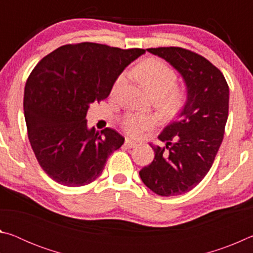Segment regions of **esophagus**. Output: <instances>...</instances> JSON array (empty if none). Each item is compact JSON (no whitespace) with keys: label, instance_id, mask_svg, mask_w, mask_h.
<instances>
[{"label":"esophagus","instance_id":"esophagus-1","mask_svg":"<svg viewBox=\"0 0 253 253\" xmlns=\"http://www.w3.org/2000/svg\"><path fill=\"white\" fill-rule=\"evenodd\" d=\"M125 146H126L127 148L135 147V146H136V142H134V140H131V139H129V138H126V140H125Z\"/></svg>","mask_w":253,"mask_h":253}]
</instances>
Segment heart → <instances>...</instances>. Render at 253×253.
Masks as SVG:
<instances>
[{"mask_svg":"<svg viewBox=\"0 0 253 253\" xmlns=\"http://www.w3.org/2000/svg\"><path fill=\"white\" fill-rule=\"evenodd\" d=\"M139 84L154 99L160 98V105L164 110L174 111L182 102V93L174 85L176 74L168 63L156 58H149L140 62L135 69ZM125 75H121L115 81L111 93L115 95L125 84ZM156 125V119L147 115L128 114L122 121L123 129L130 136H139Z\"/></svg>","mask_w":253,"mask_h":253,"instance_id":"b5f03b06","label":"heart"}]
</instances>
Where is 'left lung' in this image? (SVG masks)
Returning <instances> with one entry per match:
<instances>
[{"mask_svg": "<svg viewBox=\"0 0 253 253\" xmlns=\"http://www.w3.org/2000/svg\"><path fill=\"white\" fill-rule=\"evenodd\" d=\"M148 52L168 61L185 83L186 101L158 138L164 147L149 144L155 157L139 170L143 183L161 196L186 193L211 169L223 140L229 116V85L222 72L202 55L168 46Z\"/></svg>", "mask_w": 253, "mask_h": 253, "instance_id": "1", "label": "left lung"}]
</instances>
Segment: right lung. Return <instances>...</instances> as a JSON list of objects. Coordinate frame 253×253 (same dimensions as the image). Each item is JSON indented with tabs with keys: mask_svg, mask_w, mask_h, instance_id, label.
Returning a JSON list of instances; mask_svg holds the SVG:
<instances>
[{
	"mask_svg": "<svg viewBox=\"0 0 253 253\" xmlns=\"http://www.w3.org/2000/svg\"><path fill=\"white\" fill-rule=\"evenodd\" d=\"M144 53V49L83 42L60 46L34 67L24 88V117L34 155L53 181L69 187L87 185L124 144L115 129L88 128L85 116Z\"/></svg>",
	"mask_w": 253,
	"mask_h": 253,
	"instance_id": "right-lung-1",
	"label": "right lung"
}]
</instances>
